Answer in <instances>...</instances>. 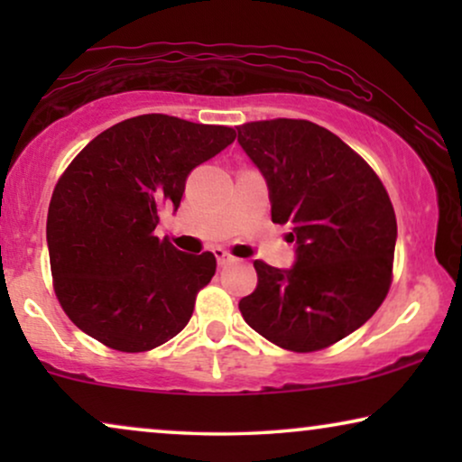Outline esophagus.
Listing matches in <instances>:
<instances>
[{"label": "esophagus", "mask_w": 462, "mask_h": 462, "mask_svg": "<svg viewBox=\"0 0 462 462\" xmlns=\"http://www.w3.org/2000/svg\"><path fill=\"white\" fill-rule=\"evenodd\" d=\"M214 256H217V261H218L220 267H223V264H226V263H231V261H233V256H231L229 252H226V250H223V248H214Z\"/></svg>", "instance_id": "obj_1"}]
</instances>
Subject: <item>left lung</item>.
<instances>
[{"label":"left lung","mask_w":462,"mask_h":462,"mask_svg":"<svg viewBox=\"0 0 462 462\" xmlns=\"http://www.w3.org/2000/svg\"><path fill=\"white\" fill-rule=\"evenodd\" d=\"M269 189L271 220L290 225L294 264L254 261L256 290L239 300L245 324L282 349L309 353L368 321L391 286L397 223L372 168L330 130L305 119L237 128Z\"/></svg>","instance_id":"1"}]
</instances>
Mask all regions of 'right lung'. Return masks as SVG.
<instances>
[{"instance_id":"add662e5","label":"right lung","mask_w":462,"mask_h":462,"mask_svg":"<svg viewBox=\"0 0 462 462\" xmlns=\"http://www.w3.org/2000/svg\"><path fill=\"white\" fill-rule=\"evenodd\" d=\"M233 141L226 125L149 113L81 149L56 182L46 225L56 296L81 332L138 353L189 324L217 258L176 250L153 231L163 208L179 210L191 170Z\"/></svg>"}]
</instances>
